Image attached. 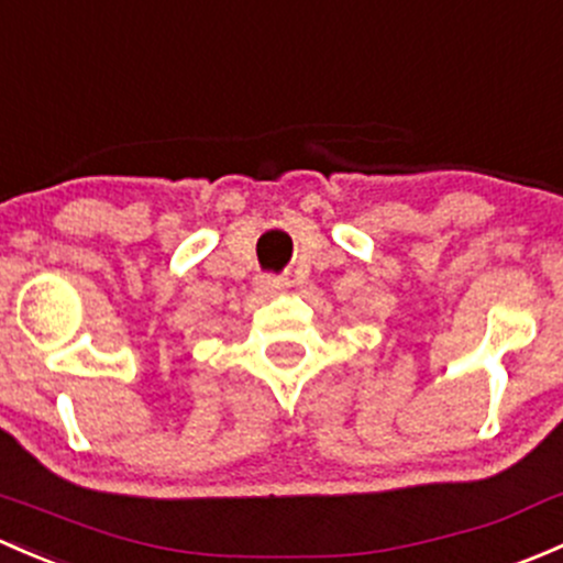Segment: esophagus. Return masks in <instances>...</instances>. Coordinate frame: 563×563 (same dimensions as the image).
I'll use <instances>...</instances> for the list:
<instances>
[{
	"label": "esophagus",
	"mask_w": 563,
	"mask_h": 563,
	"mask_svg": "<svg viewBox=\"0 0 563 563\" xmlns=\"http://www.w3.org/2000/svg\"><path fill=\"white\" fill-rule=\"evenodd\" d=\"M286 286L288 283L277 275H258L256 277V288L264 294H277V291H283Z\"/></svg>",
	"instance_id": "obj_1"
}]
</instances>
